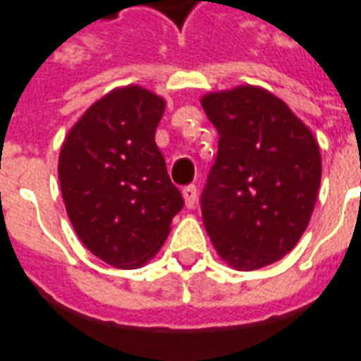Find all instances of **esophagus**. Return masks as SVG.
<instances>
[{"label":"esophagus","mask_w":361,"mask_h":361,"mask_svg":"<svg viewBox=\"0 0 361 361\" xmlns=\"http://www.w3.org/2000/svg\"><path fill=\"white\" fill-rule=\"evenodd\" d=\"M183 196H184V204L188 209L194 207L196 204V200H198V188L194 186V184H188V186H184L183 188Z\"/></svg>","instance_id":"esophagus-1"}]
</instances>
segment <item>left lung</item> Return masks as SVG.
I'll list each match as a JSON object with an SVG mask.
<instances>
[{
	"mask_svg": "<svg viewBox=\"0 0 361 361\" xmlns=\"http://www.w3.org/2000/svg\"><path fill=\"white\" fill-rule=\"evenodd\" d=\"M202 107L219 133L202 192L207 235L235 269L275 264L296 246L314 213L319 146L283 99L257 86L206 94Z\"/></svg>",
	"mask_w": 361,
	"mask_h": 361,
	"instance_id": "8db88e82",
	"label": "left lung"
}]
</instances>
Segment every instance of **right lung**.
<instances>
[{"instance_id":"1","label":"right lung","mask_w":361,"mask_h":361,"mask_svg":"<svg viewBox=\"0 0 361 361\" xmlns=\"http://www.w3.org/2000/svg\"><path fill=\"white\" fill-rule=\"evenodd\" d=\"M163 111L165 99L154 92L115 88L88 107L61 146L57 171L75 233L119 269L152 259L184 206L155 144Z\"/></svg>"}]
</instances>
